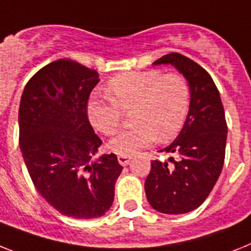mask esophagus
<instances>
[{"instance_id": "34e87169", "label": "esophagus", "mask_w": 251, "mask_h": 251, "mask_svg": "<svg viewBox=\"0 0 251 251\" xmlns=\"http://www.w3.org/2000/svg\"><path fill=\"white\" fill-rule=\"evenodd\" d=\"M118 161H119V164L123 165V167H126V165L129 164L130 156H124V155H119V156H118Z\"/></svg>"}]
</instances>
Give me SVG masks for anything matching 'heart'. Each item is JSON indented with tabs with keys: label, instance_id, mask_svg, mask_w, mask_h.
I'll list each match as a JSON object with an SVG mask.
<instances>
[{
	"label": "heart",
	"instance_id": "obj_1",
	"mask_svg": "<svg viewBox=\"0 0 251 251\" xmlns=\"http://www.w3.org/2000/svg\"><path fill=\"white\" fill-rule=\"evenodd\" d=\"M109 101L88 103V119L101 133L119 129L123 113L133 110L132 129L124 130L107 144L114 154L132 156L155 141H168L181 130L190 107V86L183 75L160 70L122 74L106 87Z\"/></svg>",
	"mask_w": 251,
	"mask_h": 251
}]
</instances>
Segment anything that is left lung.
Segmentation results:
<instances>
[{"instance_id": "left-lung-1", "label": "left lung", "mask_w": 251, "mask_h": 251, "mask_svg": "<svg viewBox=\"0 0 251 251\" xmlns=\"http://www.w3.org/2000/svg\"><path fill=\"white\" fill-rule=\"evenodd\" d=\"M172 65L190 86V107L181 132L159 152L177 154L175 160L151 161L145 182L148 201L164 214H185L199 208L218 181L225 163L227 123L212 76L181 53L172 52L152 65Z\"/></svg>"}]
</instances>
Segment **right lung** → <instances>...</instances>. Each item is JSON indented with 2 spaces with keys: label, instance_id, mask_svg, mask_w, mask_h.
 Listing matches in <instances>:
<instances>
[{
  "label": "right lung",
  "instance_id": "1",
  "mask_svg": "<svg viewBox=\"0 0 251 251\" xmlns=\"http://www.w3.org/2000/svg\"><path fill=\"white\" fill-rule=\"evenodd\" d=\"M96 70L69 59L43 66L29 79L19 106V142L37 191L66 217L99 218L111 208L122 173L115 154L93 160L102 141L87 102Z\"/></svg>",
  "mask_w": 251,
  "mask_h": 251
}]
</instances>
